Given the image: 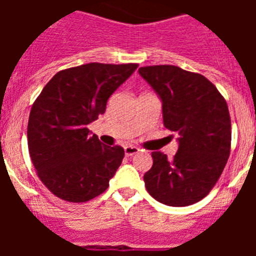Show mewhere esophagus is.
Here are the masks:
<instances>
[{
  "mask_svg": "<svg viewBox=\"0 0 256 256\" xmlns=\"http://www.w3.org/2000/svg\"><path fill=\"white\" fill-rule=\"evenodd\" d=\"M140 152V148H136V146H126L124 148V156H132Z\"/></svg>",
  "mask_w": 256,
  "mask_h": 256,
  "instance_id": "esophagus-1",
  "label": "esophagus"
}]
</instances>
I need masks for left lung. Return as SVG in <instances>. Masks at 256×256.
I'll list each match as a JSON object with an SVG mask.
<instances>
[{
	"label": "left lung",
	"instance_id": "obj_1",
	"mask_svg": "<svg viewBox=\"0 0 256 256\" xmlns=\"http://www.w3.org/2000/svg\"><path fill=\"white\" fill-rule=\"evenodd\" d=\"M138 72L162 100L166 128L179 136L172 160L152 152V166L144 175L146 190L168 206L194 204L212 190L230 156L226 100L202 74L178 66H144Z\"/></svg>",
	"mask_w": 256,
	"mask_h": 256
}]
</instances>
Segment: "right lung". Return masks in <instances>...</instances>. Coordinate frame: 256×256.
<instances>
[{
  "mask_svg": "<svg viewBox=\"0 0 256 256\" xmlns=\"http://www.w3.org/2000/svg\"><path fill=\"white\" fill-rule=\"evenodd\" d=\"M136 64L92 62L58 72L34 100L28 146L38 178L66 202L100 195L122 164L120 146H104L88 124L104 114L112 92Z\"/></svg>",
  "mask_w": 256,
  "mask_h": 256,
  "instance_id": "1",
  "label": "right lung"
}]
</instances>
